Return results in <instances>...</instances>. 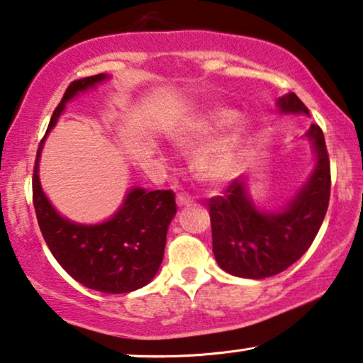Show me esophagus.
Listing matches in <instances>:
<instances>
[{
    "label": "esophagus",
    "mask_w": 363,
    "mask_h": 363,
    "mask_svg": "<svg viewBox=\"0 0 363 363\" xmlns=\"http://www.w3.org/2000/svg\"><path fill=\"white\" fill-rule=\"evenodd\" d=\"M176 201H177V206L179 207H182V206H189L191 202H192V199L187 194H177V197H176Z\"/></svg>",
    "instance_id": "obj_1"
}]
</instances>
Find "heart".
<instances>
[{
    "label": "heart",
    "instance_id": "b5f03b06",
    "mask_svg": "<svg viewBox=\"0 0 363 363\" xmlns=\"http://www.w3.org/2000/svg\"><path fill=\"white\" fill-rule=\"evenodd\" d=\"M238 118V111H216L206 121H201L199 124L191 128L184 134V138H182V144H186V146H199L207 138H211L212 134L224 131L225 128L234 124ZM242 139V134H235L230 141L201 154V157L197 159V172L211 182H222L229 179L235 172V167H238Z\"/></svg>",
    "mask_w": 363,
    "mask_h": 363
}]
</instances>
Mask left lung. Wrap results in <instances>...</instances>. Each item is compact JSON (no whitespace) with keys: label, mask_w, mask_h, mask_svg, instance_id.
<instances>
[{"label":"left lung","mask_w":363,"mask_h":363,"mask_svg":"<svg viewBox=\"0 0 363 363\" xmlns=\"http://www.w3.org/2000/svg\"><path fill=\"white\" fill-rule=\"evenodd\" d=\"M277 104L282 113L308 114L294 93L280 98ZM307 138L317 151V167L282 212H259L239 179L227 186L224 194L209 199L212 252L225 272L245 279L272 277L291 267L311 247L325 217L332 181L322 129L312 124Z\"/></svg>","instance_id":"8db88e82"}]
</instances>
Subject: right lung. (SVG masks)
I'll use <instances>...</instances> for the list:
<instances>
[{
    "label": "right lung",
    "mask_w": 363,
    "mask_h": 363,
    "mask_svg": "<svg viewBox=\"0 0 363 363\" xmlns=\"http://www.w3.org/2000/svg\"><path fill=\"white\" fill-rule=\"evenodd\" d=\"M104 77L94 74L72 81L51 116L46 134L67 101ZM45 138L38 147L33 174V206L51 254L72 279L93 291L125 294L146 286L162 262L169 222L177 211L174 192L136 187L109 220L98 225L74 224L57 214L41 189L38 161Z\"/></svg>",
    "instance_id": "add662e5"
}]
</instances>
